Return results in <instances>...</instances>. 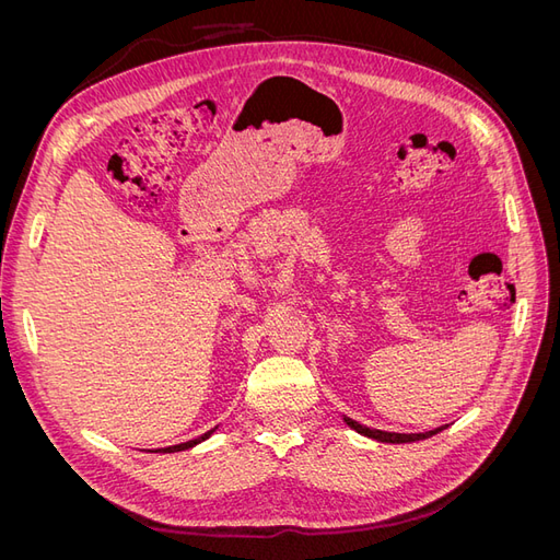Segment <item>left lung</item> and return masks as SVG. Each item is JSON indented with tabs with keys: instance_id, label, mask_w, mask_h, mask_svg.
Segmentation results:
<instances>
[{
	"instance_id": "obj_1",
	"label": "left lung",
	"mask_w": 560,
	"mask_h": 560,
	"mask_svg": "<svg viewBox=\"0 0 560 560\" xmlns=\"http://www.w3.org/2000/svg\"><path fill=\"white\" fill-rule=\"evenodd\" d=\"M343 422L348 428H352L354 432H360V434H364V436H369V439H376V442H385V444H409V442H420V439H428V436H432V434H436V432H442L444 428H434V430H430V432H418V434H399V432H383V430H371V428H366V425H360L358 420H352V418H346L343 416Z\"/></svg>"
}]
</instances>
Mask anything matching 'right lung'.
<instances>
[{
  "instance_id": "right-lung-1",
  "label": "right lung",
  "mask_w": 560,
  "mask_h": 560,
  "mask_svg": "<svg viewBox=\"0 0 560 560\" xmlns=\"http://www.w3.org/2000/svg\"><path fill=\"white\" fill-rule=\"evenodd\" d=\"M214 430H217V428H214ZM214 430L206 432V434H202V436H198V439H191V442H184V444H177V446H167V448H156L154 453H177V451H186V448H194L196 444H200V442H206V439H210Z\"/></svg>"
}]
</instances>
